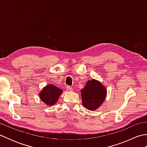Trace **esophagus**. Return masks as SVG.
<instances>
[{"instance_id": "34e87169", "label": "esophagus", "mask_w": 147, "mask_h": 147, "mask_svg": "<svg viewBox=\"0 0 147 147\" xmlns=\"http://www.w3.org/2000/svg\"><path fill=\"white\" fill-rule=\"evenodd\" d=\"M66 90H67V91H69V92H72L73 91V88L72 87H71L70 86H66Z\"/></svg>"}]
</instances>
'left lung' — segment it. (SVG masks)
<instances>
[{
  "mask_svg": "<svg viewBox=\"0 0 147 147\" xmlns=\"http://www.w3.org/2000/svg\"><path fill=\"white\" fill-rule=\"evenodd\" d=\"M81 92L83 105L90 111L97 109L107 95L105 87L95 80H88Z\"/></svg>",
  "mask_w": 147,
  "mask_h": 147,
  "instance_id": "left-lung-1",
  "label": "left lung"
}]
</instances>
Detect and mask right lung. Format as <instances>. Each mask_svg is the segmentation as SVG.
I'll list each match as a JSON object with an SVG mask.
<instances>
[{"label":"right lung","mask_w":147,"mask_h":147,"mask_svg":"<svg viewBox=\"0 0 147 147\" xmlns=\"http://www.w3.org/2000/svg\"><path fill=\"white\" fill-rule=\"evenodd\" d=\"M62 90L54 85H48L40 93V98L48 106L54 105L57 102Z\"/></svg>","instance_id":"add662e5"}]
</instances>
